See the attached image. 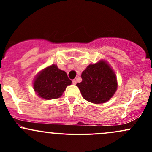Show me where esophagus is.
I'll return each instance as SVG.
<instances>
[{
	"mask_svg": "<svg viewBox=\"0 0 152 152\" xmlns=\"http://www.w3.org/2000/svg\"><path fill=\"white\" fill-rule=\"evenodd\" d=\"M76 83H77V78H74V79L72 81V83L74 85H76Z\"/></svg>",
	"mask_w": 152,
	"mask_h": 152,
	"instance_id": "1",
	"label": "esophagus"
}]
</instances>
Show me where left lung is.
I'll return each instance as SVG.
<instances>
[{"label":"left lung","mask_w":152,"mask_h":152,"mask_svg":"<svg viewBox=\"0 0 152 152\" xmlns=\"http://www.w3.org/2000/svg\"><path fill=\"white\" fill-rule=\"evenodd\" d=\"M81 78L82 81L76 86L83 99L94 104L109 101L117 88L116 75L104 61L90 64L82 72Z\"/></svg>","instance_id":"left-lung-1"}]
</instances>
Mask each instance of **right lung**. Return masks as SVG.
Returning <instances> with one entry per match:
<instances>
[{
    "instance_id": "1",
    "label": "right lung",
    "mask_w": 152,
    "mask_h": 152,
    "mask_svg": "<svg viewBox=\"0 0 152 152\" xmlns=\"http://www.w3.org/2000/svg\"><path fill=\"white\" fill-rule=\"evenodd\" d=\"M71 84V81L65 71L53 64L38 75L34 81V88L40 97L49 100L61 96L66 86Z\"/></svg>"
}]
</instances>
